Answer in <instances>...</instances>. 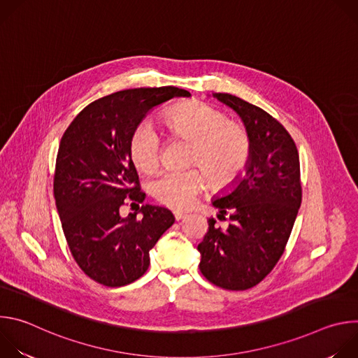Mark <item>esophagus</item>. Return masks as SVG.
Here are the masks:
<instances>
[{"label":"esophagus","instance_id":"obj_1","mask_svg":"<svg viewBox=\"0 0 358 358\" xmlns=\"http://www.w3.org/2000/svg\"><path fill=\"white\" fill-rule=\"evenodd\" d=\"M174 217H176V220H177V221H181V220H184V218L187 217V214L180 213V211H174Z\"/></svg>","mask_w":358,"mask_h":358}]
</instances>
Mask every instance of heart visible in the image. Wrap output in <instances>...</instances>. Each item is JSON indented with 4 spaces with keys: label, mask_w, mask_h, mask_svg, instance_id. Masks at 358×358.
Returning a JSON list of instances; mask_svg holds the SVG:
<instances>
[{
    "label": "heart",
    "mask_w": 358,
    "mask_h": 358,
    "mask_svg": "<svg viewBox=\"0 0 358 358\" xmlns=\"http://www.w3.org/2000/svg\"><path fill=\"white\" fill-rule=\"evenodd\" d=\"M166 123L173 134L194 144L192 164H201L211 181L218 185L231 182L245 166L249 156V138L245 129L227 122V116L202 101H188L170 110ZM130 159L137 170L155 173L160 166V140L148 124L138 126L129 144ZM207 178L198 169L187 171H167L160 176L152 194L176 210L192 207L198 194L206 187Z\"/></svg>",
    "instance_id": "heart-1"
}]
</instances>
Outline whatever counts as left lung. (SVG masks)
I'll return each instance as SVG.
<instances>
[{
    "label": "left lung",
    "mask_w": 358,
    "mask_h": 358,
    "mask_svg": "<svg viewBox=\"0 0 358 358\" xmlns=\"http://www.w3.org/2000/svg\"><path fill=\"white\" fill-rule=\"evenodd\" d=\"M242 120L249 156L245 176L236 177L213 206L218 218L229 213L228 228L208 218V232L198 245L199 271L228 290L258 285L278 264L301 203L300 164L286 129L261 108L229 94L213 93Z\"/></svg>",
    "instance_id": "obj_1"
}]
</instances>
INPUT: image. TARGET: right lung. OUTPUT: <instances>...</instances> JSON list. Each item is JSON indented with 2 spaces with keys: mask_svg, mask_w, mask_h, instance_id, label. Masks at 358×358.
<instances>
[{
  "mask_svg": "<svg viewBox=\"0 0 358 358\" xmlns=\"http://www.w3.org/2000/svg\"><path fill=\"white\" fill-rule=\"evenodd\" d=\"M189 96L174 86L120 90L92 101L62 136L54 177L57 208L72 257L100 285L120 287L143 276L150 249L176 221L163 207L144 203L124 218L120 207L145 198L130 159L133 131L164 101Z\"/></svg>",
  "mask_w": 358,
  "mask_h": 358,
  "instance_id": "obj_1",
  "label": "right lung"
}]
</instances>
